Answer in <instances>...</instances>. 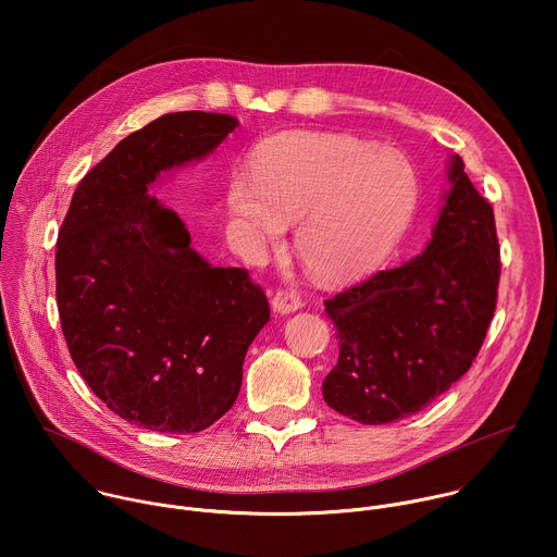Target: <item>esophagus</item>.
<instances>
[{"mask_svg":"<svg viewBox=\"0 0 557 557\" xmlns=\"http://www.w3.org/2000/svg\"><path fill=\"white\" fill-rule=\"evenodd\" d=\"M271 306H273L275 312L286 314V312H295L297 308H301L304 301H301V297H299L297 290H293V288H280V290L273 295Z\"/></svg>","mask_w":557,"mask_h":557,"instance_id":"1","label":"esophagus"}]
</instances>
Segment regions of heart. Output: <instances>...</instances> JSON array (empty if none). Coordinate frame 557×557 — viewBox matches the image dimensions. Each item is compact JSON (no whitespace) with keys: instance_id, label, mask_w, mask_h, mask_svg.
I'll use <instances>...</instances> for the list:
<instances>
[{"instance_id":"heart-1","label":"heart","mask_w":557,"mask_h":557,"mask_svg":"<svg viewBox=\"0 0 557 557\" xmlns=\"http://www.w3.org/2000/svg\"><path fill=\"white\" fill-rule=\"evenodd\" d=\"M251 177L235 176L226 205L253 247H277L297 222L295 251L317 280L344 284L374 271L408 231L419 176L396 149L335 132L264 140Z\"/></svg>"}]
</instances>
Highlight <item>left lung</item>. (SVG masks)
Listing matches in <instances>:
<instances>
[{
    "label": "left lung",
    "instance_id": "8db88e82",
    "mask_svg": "<svg viewBox=\"0 0 557 557\" xmlns=\"http://www.w3.org/2000/svg\"><path fill=\"white\" fill-rule=\"evenodd\" d=\"M449 183L419 258L324 301L339 339L324 399L357 423H392L430 406L471 368L494 320L500 282L494 209L458 153Z\"/></svg>",
    "mask_w": 557,
    "mask_h": 557
}]
</instances>
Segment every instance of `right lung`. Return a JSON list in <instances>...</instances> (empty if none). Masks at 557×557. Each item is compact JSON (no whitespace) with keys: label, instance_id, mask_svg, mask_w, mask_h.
<instances>
[{"label":"right lung","instance_id":"add662e5","mask_svg":"<svg viewBox=\"0 0 557 557\" xmlns=\"http://www.w3.org/2000/svg\"><path fill=\"white\" fill-rule=\"evenodd\" d=\"M237 119L174 112L123 138L74 189L57 253L70 357L99 399L145 430L191 434L237 399L247 350L271 320L247 269L205 262L183 220L147 194L213 151Z\"/></svg>","mask_w":557,"mask_h":557}]
</instances>
